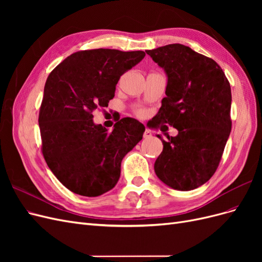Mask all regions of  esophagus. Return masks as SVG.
<instances>
[{"mask_svg":"<svg viewBox=\"0 0 262 262\" xmlns=\"http://www.w3.org/2000/svg\"><path fill=\"white\" fill-rule=\"evenodd\" d=\"M143 137H144V139H148V138L152 137V133H150V131L148 129H146L143 133Z\"/></svg>","mask_w":262,"mask_h":262,"instance_id":"1","label":"esophagus"}]
</instances>
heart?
I'll return each mask as SVG.
<instances>
[{"label":"heart","instance_id":"obj_1","mask_svg":"<svg viewBox=\"0 0 262 262\" xmlns=\"http://www.w3.org/2000/svg\"><path fill=\"white\" fill-rule=\"evenodd\" d=\"M138 115H139V116H143V112H142V110H139Z\"/></svg>","mask_w":262,"mask_h":262}]
</instances>
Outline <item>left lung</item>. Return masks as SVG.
Returning a JSON list of instances; mask_svg holds the SVG:
<instances>
[{"instance_id":"obj_1","label":"left lung","mask_w":262,"mask_h":262,"mask_svg":"<svg viewBox=\"0 0 262 262\" xmlns=\"http://www.w3.org/2000/svg\"><path fill=\"white\" fill-rule=\"evenodd\" d=\"M146 53L168 77L166 97L148 128L163 132L169 124L176 137L163 140L154 170L164 184L181 191L205 184L219 167L232 130L231 85L211 58L180 43Z\"/></svg>"}]
</instances>
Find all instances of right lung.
<instances>
[{"mask_svg": "<svg viewBox=\"0 0 262 262\" xmlns=\"http://www.w3.org/2000/svg\"><path fill=\"white\" fill-rule=\"evenodd\" d=\"M144 57V51L82 50L47 78L38 118L41 152L70 191L97 196L112 190L122 158L142 140L145 128L136 119L122 118L108 132L93 122V112L108 106L119 78Z\"/></svg>", "mask_w": 262, "mask_h": 262, "instance_id": "1", "label": "right lung"}]
</instances>
